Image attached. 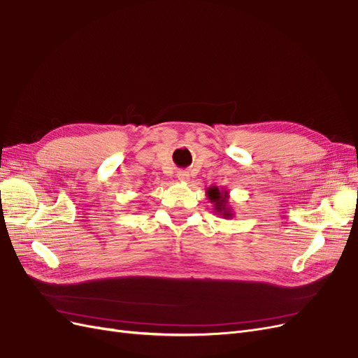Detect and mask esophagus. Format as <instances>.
Segmentation results:
<instances>
[{
  "mask_svg": "<svg viewBox=\"0 0 358 358\" xmlns=\"http://www.w3.org/2000/svg\"><path fill=\"white\" fill-rule=\"evenodd\" d=\"M177 177L180 181H189V172L187 171H178Z\"/></svg>",
  "mask_w": 358,
  "mask_h": 358,
  "instance_id": "34e87169",
  "label": "esophagus"
}]
</instances>
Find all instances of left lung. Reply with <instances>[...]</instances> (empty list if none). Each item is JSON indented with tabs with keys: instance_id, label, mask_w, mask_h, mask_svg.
<instances>
[{
	"instance_id": "8db88e82",
	"label": "left lung",
	"mask_w": 358,
	"mask_h": 358,
	"mask_svg": "<svg viewBox=\"0 0 358 358\" xmlns=\"http://www.w3.org/2000/svg\"><path fill=\"white\" fill-rule=\"evenodd\" d=\"M206 196H208V199L214 203L215 206V211L218 214H222L224 218L227 217H232V210H230L229 206V193L226 190H218V187H210L206 190Z\"/></svg>"
}]
</instances>
